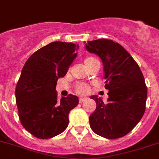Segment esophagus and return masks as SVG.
Segmentation results:
<instances>
[{
	"label": "esophagus",
	"instance_id": "obj_1",
	"mask_svg": "<svg viewBox=\"0 0 159 159\" xmlns=\"http://www.w3.org/2000/svg\"><path fill=\"white\" fill-rule=\"evenodd\" d=\"M86 100H87V98H83V97H80V99H79V101H80V103H82V102H84V101H86Z\"/></svg>",
	"mask_w": 159,
	"mask_h": 159
}]
</instances>
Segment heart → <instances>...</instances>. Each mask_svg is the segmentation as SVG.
Returning <instances> with one entry per match:
<instances>
[{"label": "heart", "instance_id": "heart-1", "mask_svg": "<svg viewBox=\"0 0 159 159\" xmlns=\"http://www.w3.org/2000/svg\"><path fill=\"white\" fill-rule=\"evenodd\" d=\"M84 64L86 68L89 69V68L93 67V66H94L95 65L98 64V61H97V59H95L94 57H87L84 59ZM75 91L80 94H85L89 92V87L85 84H79L78 86H76Z\"/></svg>", "mask_w": 159, "mask_h": 159}]
</instances>
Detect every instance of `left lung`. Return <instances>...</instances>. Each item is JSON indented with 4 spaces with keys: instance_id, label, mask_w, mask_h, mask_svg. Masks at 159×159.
Here are the masks:
<instances>
[{
    "instance_id": "8db88e82",
    "label": "left lung",
    "mask_w": 159,
    "mask_h": 159,
    "mask_svg": "<svg viewBox=\"0 0 159 159\" xmlns=\"http://www.w3.org/2000/svg\"><path fill=\"white\" fill-rule=\"evenodd\" d=\"M85 48L102 59L105 88L109 98L104 102L92 96L97 103L89 116V124L96 134L107 139L125 136L136 127L145 111L147 87L138 64L119 43L99 39L88 41Z\"/></svg>"
}]
</instances>
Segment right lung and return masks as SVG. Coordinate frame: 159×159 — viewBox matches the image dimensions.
Wrapping results in <instances>:
<instances>
[{"label":"right lung","mask_w":159,"mask_h":159,"mask_svg":"<svg viewBox=\"0 0 159 159\" xmlns=\"http://www.w3.org/2000/svg\"><path fill=\"white\" fill-rule=\"evenodd\" d=\"M79 44L55 41L27 59L15 89L18 116L23 128L36 138L48 139L65 131L68 115L79 104L76 96L57 99L56 85L77 56Z\"/></svg>","instance_id":"obj_1"}]
</instances>
